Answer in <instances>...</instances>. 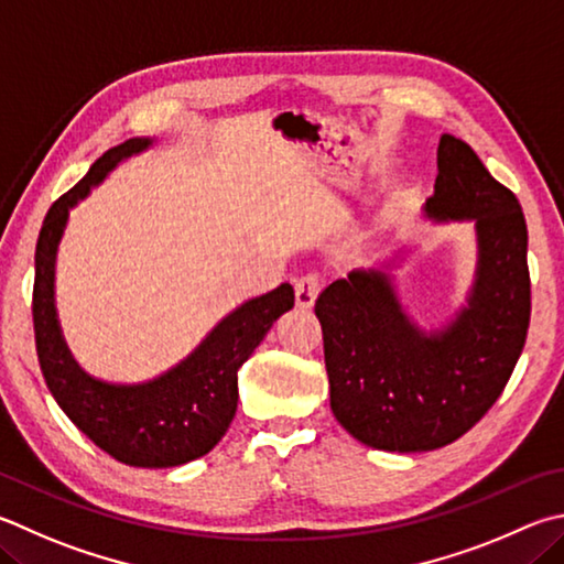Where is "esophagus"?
Returning <instances> with one entry per match:
<instances>
[{
    "instance_id": "34e87169",
    "label": "esophagus",
    "mask_w": 564,
    "mask_h": 564,
    "mask_svg": "<svg viewBox=\"0 0 564 564\" xmlns=\"http://www.w3.org/2000/svg\"><path fill=\"white\" fill-rule=\"evenodd\" d=\"M317 293H321V275L317 273H305L295 281V303H299V308H313Z\"/></svg>"
}]
</instances>
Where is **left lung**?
Instances as JSON below:
<instances>
[{
  "label": "left lung",
  "mask_w": 564,
  "mask_h": 564,
  "mask_svg": "<svg viewBox=\"0 0 564 564\" xmlns=\"http://www.w3.org/2000/svg\"><path fill=\"white\" fill-rule=\"evenodd\" d=\"M424 217L474 221L476 273L466 305L424 330L394 275L352 269L317 295L330 409L365 446L434 452L480 422L508 384L530 325L528 227L516 194L464 140L442 135Z\"/></svg>",
  "instance_id": "1"
}]
</instances>
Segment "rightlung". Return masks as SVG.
<instances>
[{
	"mask_svg": "<svg viewBox=\"0 0 564 564\" xmlns=\"http://www.w3.org/2000/svg\"><path fill=\"white\" fill-rule=\"evenodd\" d=\"M152 138H130L94 162L74 189L54 202L36 241L34 335L44 380L56 404L98 448L120 464L138 468H172L209 454L227 434L239 402V367L293 308L291 283L241 303L212 327L207 337L148 382L118 384L88 375L61 333L56 313V253L64 239L68 212L98 187L122 160L140 155Z\"/></svg>",
	"mask_w": 564,
	"mask_h": 564,
	"instance_id": "add662e5",
	"label": "right lung"
}]
</instances>
